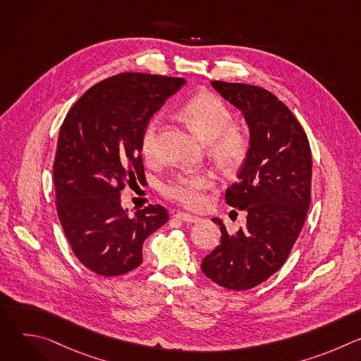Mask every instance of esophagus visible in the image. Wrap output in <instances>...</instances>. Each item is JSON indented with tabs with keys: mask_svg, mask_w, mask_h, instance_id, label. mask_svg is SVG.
<instances>
[{
	"mask_svg": "<svg viewBox=\"0 0 361 361\" xmlns=\"http://www.w3.org/2000/svg\"><path fill=\"white\" fill-rule=\"evenodd\" d=\"M174 219H176V220H180V221H184V223H188V224H192V223L200 221L198 217L191 216V214H185V213H177V214H174Z\"/></svg>",
	"mask_w": 361,
	"mask_h": 361,
	"instance_id": "obj_1",
	"label": "esophagus"
}]
</instances>
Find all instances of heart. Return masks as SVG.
<instances>
[{
    "label": "heart",
    "mask_w": 361,
    "mask_h": 361,
    "mask_svg": "<svg viewBox=\"0 0 361 361\" xmlns=\"http://www.w3.org/2000/svg\"><path fill=\"white\" fill-rule=\"evenodd\" d=\"M180 114L207 141L210 157L223 171H235L247 161L251 151L250 131L233 123V113L220 97L207 91L197 92L183 102ZM160 116H152L141 131L140 151L148 163L157 161L160 157ZM213 184L214 176L210 171H194L169 180L161 191L164 197L183 207L198 209L204 202V192Z\"/></svg>",
    "instance_id": "b5f03b06"
}]
</instances>
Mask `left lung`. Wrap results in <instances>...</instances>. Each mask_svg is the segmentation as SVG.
I'll return each instance as SVG.
<instances>
[{
  "mask_svg": "<svg viewBox=\"0 0 361 361\" xmlns=\"http://www.w3.org/2000/svg\"><path fill=\"white\" fill-rule=\"evenodd\" d=\"M240 109L251 151L226 191L231 207L247 212V224L230 234L220 219L221 243L201 263L202 273L228 290H248L283 267L304 226L312 200L310 142L288 107L266 88L212 81Z\"/></svg>",
  "mask_w": 361,
  "mask_h": 361,
  "instance_id": "8db88e82",
  "label": "left lung"
}]
</instances>
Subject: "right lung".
Wrapping results in <instances>:
<instances>
[{
  "instance_id": "obj_1",
  "label": "right lung",
  "mask_w": 361,
  "mask_h": 361,
  "mask_svg": "<svg viewBox=\"0 0 361 361\" xmlns=\"http://www.w3.org/2000/svg\"><path fill=\"white\" fill-rule=\"evenodd\" d=\"M184 78L121 73L92 85L70 109L54 160L56 205L73 252L98 276L116 277L142 263V243L169 221L163 205L127 216L121 191L145 180L144 126Z\"/></svg>"
}]
</instances>
